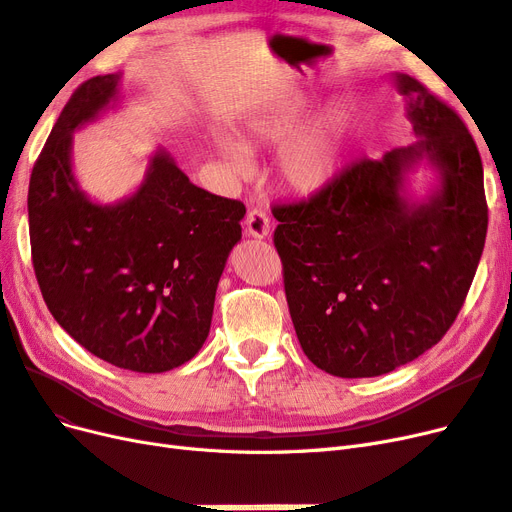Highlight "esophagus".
I'll list each match as a JSON object with an SVG mask.
<instances>
[{
	"label": "esophagus",
	"mask_w": 512,
	"mask_h": 512,
	"mask_svg": "<svg viewBox=\"0 0 512 512\" xmlns=\"http://www.w3.org/2000/svg\"><path fill=\"white\" fill-rule=\"evenodd\" d=\"M244 225H246V232H249V236L253 238H266L270 234V219L266 210L261 208H251L249 214H246Z\"/></svg>",
	"instance_id": "1"
}]
</instances>
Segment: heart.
Returning a JSON list of instances; mask_svg holds the SVG:
<instances>
[{
    "label": "heart",
    "mask_w": 512,
    "mask_h": 512,
    "mask_svg": "<svg viewBox=\"0 0 512 512\" xmlns=\"http://www.w3.org/2000/svg\"><path fill=\"white\" fill-rule=\"evenodd\" d=\"M306 104L302 100H287L257 112L246 125V134L255 144H283L304 127ZM346 138V114L332 112L308 129L295 141L289 142L280 155V174L285 183L300 193H315L327 187L338 174ZM223 153L236 166H244L242 148L225 142Z\"/></svg>",
    "instance_id": "heart-1"
}]
</instances>
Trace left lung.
Returning a JSON list of instances; mask_svg holds the SVG:
<instances>
[{"label": "left lung", "mask_w": 512, "mask_h": 512, "mask_svg": "<svg viewBox=\"0 0 512 512\" xmlns=\"http://www.w3.org/2000/svg\"><path fill=\"white\" fill-rule=\"evenodd\" d=\"M417 144L361 157L327 187L274 204V246L295 334L340 378L387 374L442 340L466 302L487 236L483 161L459 114L398 74ZM423 156L441 189L423 205L399 195Z\"/></svg>", "instance_id": "obj_1"}]
</instances>
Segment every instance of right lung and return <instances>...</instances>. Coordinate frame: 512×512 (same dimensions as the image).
<instances>
[{
  "mask_svg": "<svg viewBox=\"0 0 512 512\" xmlns=\"http://www.w3.org/2000/svg\"><path fill=\"white\" fill-rule=\"evenodd\" d=\"M119 80L82 82L36 159L27 195L31 261L48 310L80 346L117 368L155 374L202 349L246 208L195 187L163 151L117 206L93 204L78 189L72 131L114 100Z\"/></svg>",
  "mask_w": 512,
  "mask_h": 512,
  "instance_id": "right-lung-1",
  "label": "right lung"
}]
</instances>
